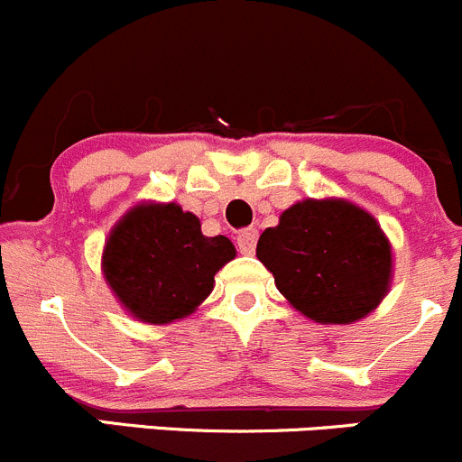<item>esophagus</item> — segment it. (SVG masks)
Segmentation results:
<instances>
[{
  "instance_id": "34e87169",
  "label": "esophagus",
  "mask_w": 462,
  "mask_h": 462,
  "mask_svg": "<svg viewBox=\"0 0 462 462\" xmlns=\"http://www.w3.org/2000/svg\"><path fill=\"white\" fill-rule=\"evenodd\" d=\"M255 242H258V229H242L237 233V249H240V254H254Z\"/></svg>"
}]
</instances>
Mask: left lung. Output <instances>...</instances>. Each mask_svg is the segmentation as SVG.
<instances>
[{
  "label": "left lung",
  "mask_w": 462,
  "mask_h": 462,
  "mask_svg": "<svg viewBox=\"0 0 462 462\" xmlns=\"http://www.w3.org/2000/svg\"><path fill=\"white\" fill-rule=\"evenodd\" d=\"M258 260L278 291L317 323H353L380 305L391 245L375 217L344 199H305L264 229Z\"/></svg>",
  "instance_id": "obj_1"
}]
</instances>
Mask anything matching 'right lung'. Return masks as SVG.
I'll return each mask as SVG.
<instances>
[{
    "label": "right lung",
    "instance_id": "obj_1",
    "mask_svg": "<svg viewBox=\"0 0 462 462\" xmlns=\"http://www.w3.org/2000/svg\"><path fill=\"white\" fill-rule=\"evenodd\" d=\"M231 258L229 237L204 236L193 213L177 204H145L109 233L103 269L127 312L145 323H171L211 294L213 276Z\"/></svg>",
    "mask_w": 462,
    "mask_h": 462
}]
</instances>
